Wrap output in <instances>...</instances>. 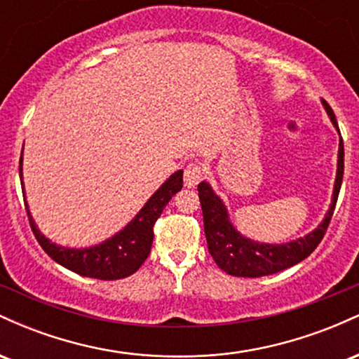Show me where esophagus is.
Wrapping results in <instances>:
<instances>
[{
    "instance_id": "1",
    "label": "esophagus",
    "mask_w": 359,
    "mask_h": 359,
    "mask_svg": "<svg viewBox=\"0 0 359 359\" xmlns=\"http://www.w3.org/2000/svg\"><path fill=\"white\" fill-rule=\"evenodd\" d=\"M204 177V168L201 163H189L184 170V184L187 187H196L197 184L203 180Z\"/></svg>"
}]
</instances>
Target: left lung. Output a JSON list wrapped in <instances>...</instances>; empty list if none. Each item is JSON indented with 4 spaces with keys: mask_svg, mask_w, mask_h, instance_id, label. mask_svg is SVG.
Wrapping results in <instances>:
<instances>
[{
    "mask_svg": "<svg viewBox=\"0 0 359 359\" xmlns=\"http://www.w3.org/2000/svg\"><path fill=\"white\" fill-rule=\"evenodd\" d=\"M324 109L327 111L332 125L337 128V121L331 106L323 100ZM344 174V145L343 140H339V151H337V172L336 184L332 191V201L329 205L325 217L312 233L306 234L304 238L294 240L282 245H269V243H258L245 238L229 221V214L226 205L222 204L221 197L216 196L212 187L208 182H201L197 185L204 216V233L208 240V248L211 257L222 271L233 277H265L273 275L278 271L290 269L295 263L306 259L309 255L317 248L323 241L325 229L331 222L332 214L339 196L341 182Z\"/></svg>",
    "mask_w": 359,
    "mask_h": 359,
    "instance_id": "8db88e82",
    "label": "left lung"
}]
</instances>
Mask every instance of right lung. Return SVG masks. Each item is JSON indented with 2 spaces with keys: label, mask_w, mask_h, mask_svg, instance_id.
<instances>
[{
  "label": "right lung",
  "mask_w": 359,
  "mask_h": 359,
  "mask_svg": "<svg viewBox=\"0 0 359 359\" xmlns=\"http://www.w3.org/2000/svg\"><path fill=\"white\" fill-rule=\"evenodd\" d=\"M22 162L23 151L20 156V179L23 184ZM182 170H177L175 174L168 177L162 184V187L147 201V204L140 209L137 216L128 222L121 231L96 246L76 250L55 245L40 233L34 217L28 211V204H25L32 231H34L36 241L40 243L45 253L53 262L71 271H76L82 277L97 280H119L130 277L143 265V262L150 255L151 243H154V224L162 214L163 208L168 204V201L182 189ZM22 191L25 192V187H22Z\"/></svg>",
  "instance_id": "right-lung-1"
}]
</instances>
